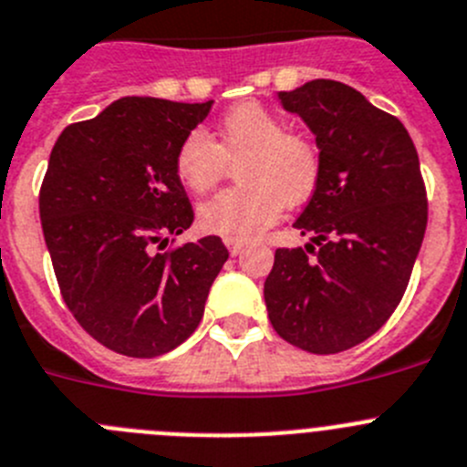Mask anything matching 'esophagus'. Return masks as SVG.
<instances>
[{
	"mask_svg": "<svg viewBox=\"0 0 467 467\" xmlns=\"http://www.w3.org/2000/svg\"><path fill=\"white\" fill-rule=\"evenodd\" d=\"M225 246H228L230 255H239L246 248V242H242V239H225Z\"/></svg>",
	"mask_w": 467,
	"mask_h": 467,
	"instance_id": "obj_1",
	"label": "esophagus"
}]
</instances>
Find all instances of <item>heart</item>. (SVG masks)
Segmentation results:
<instances>
[{
    "label": "heart",
    "instance_id": "b5f03b06",
    "mask_svg": "<svg viewBox=\"0 0 467 467\" xmlns=\"http://www.w3.org/2000/svg\"><path fill=\"white\" fill-rule=\"evenodd\" d=\"M237 165L239 186L225 189L198 207L204 233L251 239L281 216L285 204H304L322 177V151L311 135L287 130L285 121L260 103L225 112L213 140L191 130L174 154L177 180L193 193L219 184Z\"/></svg>",
    "mask_w": 467,
    "mask_h": 467
}]
</instances>
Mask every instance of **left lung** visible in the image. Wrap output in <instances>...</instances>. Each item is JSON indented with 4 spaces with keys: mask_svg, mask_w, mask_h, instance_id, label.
<instances>
[{
    "mask_svg": "<svg viewBox=\"0 0 467 467\" xmlns=\"http://www.w3.org/2000/svg\"><path fill=\"white\" fill-rule=\"evenodd\" d=\"M322 151V177L295 221L306 248H276L265 281L269 322L287 343L334 355L380 329L403 299L429 202L415 142L352 87L311 80L278 94Z\"/></svg>",
    "mask_w": 467,
    "mask_h": 467,
    "instance_id": "8db88e82",
    "label": "left lung"
}]
</instances>
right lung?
I'll list each match as a JSON object with an SVG mask.
<instances>
[{
    "mask_svg": "<svg viewBox=\"0 0 467 467\" xmlns=\"http://www.w3.org/2000/svg\"><path fill=\"white\" fill-rule=\"evenodd\" d=\"M212 103L124 96L52 147L43 237L64 304L108 350L150 359L184 343L228 260L213 234L163 251L193 223L174 154Z\"/></svg>",
    "mask_w": 467,
    "mask_h": 467,
    "instance_id": "add662e5",
    "label": "right lung"
}]
</instances>
